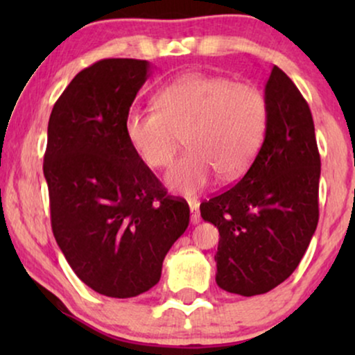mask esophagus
I'll list each match as a JSON object with an SVG mask.
<instances>
[{
  "label": "esophagus",
  "instance_id": "34e87169",
  "mask_svg": "<svg viewBox=\"0 0 355 355\" xmlns=\"http://www.w3.org/2000/svg\"><path fill=\"white\" fill-rule=\"evenodd\" d=\"M189 208H191V223L197 225L200 221V211H198V202L193 198H189Z\"/></svg>",
  "mask_w": 355,
  "mask_h": 355
}]
</instances>
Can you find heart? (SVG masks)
I'll use <instances>...</instances> for the list:
<instances>
[{
    "label": "heart",
    "mask_w": 355,
    "mask_h": 355,
    "mask_svg": "<svg viewBox=\"0 0 355 355\" xmlns=\"http://www.w3.org/2000/svg\"><path fill=\"white\" fill-rule=\"evenodd\" d=\"M268 108L254 85L220 76L186 74L155 95V110H130L124 135L145 166L169 164L181 145L189 150L168 169L173 192L193 196L218 173L234 179L245 173L263 142Z\"/></svg>",
    "instance_id": "obj_1"
}]
</instances>
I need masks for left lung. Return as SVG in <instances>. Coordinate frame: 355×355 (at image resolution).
Masks as SVG:
<instances>
[{
    "instance_id": "obj_1",
    "label": "left lung",
    "mask_w": 355,
    "mask_h": 355,
    "mask_svg": "<svg viewBox=\"0 0 355 355\" xmlns=\"http://www.w3.org/2000/svg\"><path fill=\"white\" fill-rule=\"evenodd\" d=\"M265 100V139L249 171L200 205L220 231L216 284L245 297L288 279L318 225L320 155L307 101L278 66Z\"/></svg>"
}]
</instances>
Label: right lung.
<instances>
[{
    "label": "right lung",
    "mask_w": 355,
    "mask_h": 355,
    "mask_svg": "<svg viewBox=\"0 0 355 355\" xmlns=\"http://www.w3.org/2000/svg\"><path fill=\"white\" fill-rule=\"evenodd\" d=\"M150 74L144 60L95 62L71 80L48 121L43 174L53 234L74 273L106 297L153 288L189 226L186 200L166 196L124 135Z\"/></svg>",
    "instance_id": "obj_1"
}]
</instances>
